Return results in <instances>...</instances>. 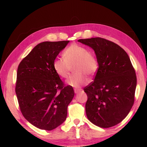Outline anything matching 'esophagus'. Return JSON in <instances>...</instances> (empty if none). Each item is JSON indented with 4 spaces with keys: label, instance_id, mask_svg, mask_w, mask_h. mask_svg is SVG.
Instances as JSON below:
<instances>
[{
    "label": "esophagus",
    "instance_id": "1",
    "mask_svg": "<svg viewBox=\"0 0 147 147\" xmlns=\"http://www.w3.org/2000/svg\"><path fill=\"white\" fill-rule=\"evenodd\" d=\"M74 93L77 94L81 91V89H74Z\"/></svg>",
    "mask_w": 147,
    "mask_h": 147
}]
</instances>
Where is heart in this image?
<instances>
[{
	"instance_id": "heart-1",
	"label": "heart",
	"mask_w": 147,
	"mask_h": 147,
	"mask_svg": "<svg viewBox=\"0 0 147 147\" xmlns=\"http://www.w3.org/2000/svg\"><path fill=\"white\" fill-rule=\"evenodd\" d=\"M62 58L54 59L53 68L62 78H67L72 68L75 73L67 80V84L80 88L88 82L87 76H91L97 71L98 63L96 56L86 47L73 44L65 50Z\"/></svg>"
}]
</instances>
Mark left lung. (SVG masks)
I'll list each match as a JSON object with an SVG mask.
<instances>
[{"label":"left lung","instance_id":"1","mask_svg":"<svg viewBox=\"0 0 147 147\" xmlns=\"http://www.w3.org/2000/svg\"><path fill=\"white\" fill-rule=\"evenodd\" d=\"M78 41L94 50L98 63L94 81L84 89L88 96L87 117L99 127H112L128 115L134 105L135 69L128 54L112 41L101 38Z\"/></svg>","mask_w":147,"mask_h":147}]
</instances>
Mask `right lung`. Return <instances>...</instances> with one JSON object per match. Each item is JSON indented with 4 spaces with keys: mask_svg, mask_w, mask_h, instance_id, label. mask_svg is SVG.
<instances>
[{
    "mask_svg": "<svg viewBox=\"0 0 147 147\" xmlns=\"http://www.w3.org/2000/svg\"><path fill=\"white\" fill-rule=\"evenodd\" d=\"M69 41H45L34 47L18 66L16 93L22 114L32 125L52 130L65 121L74 95L53 68V62Z\"/></svg>",
    "mask_w": 147,
    "mask_h": 147,
    "instance_id": "obj_1",
    "label": "right lung"
}]
</instances>
